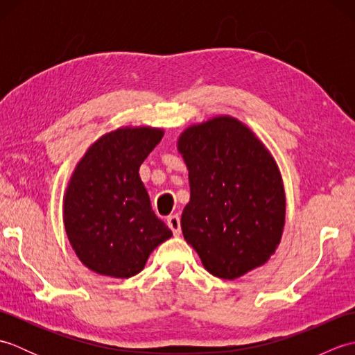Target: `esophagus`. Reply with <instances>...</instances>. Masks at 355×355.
I'll list each match as a JSON object with an SVG mask.
<instances>
[{
	"instance_id": "34e87169",
	"label": "esophagus",
	"mask_w": 355,
	"mask_h": 355,
	"mask_svg": "<svg viewBox=\"0 0 355 355\" xmlns=\"http://www.w3.org/2000/svg\"><path fill=\"white\" fill-rule=\"evenodd\" d=\"M168 225L171 227L173 235H180V232H182V225H180V216L178 215H169L168 216Z\"/></svg>"
}]
</instances>
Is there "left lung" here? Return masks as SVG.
Masks as SVG:
<instances>
[{"instance_id": "obj_1", "label": "left lung", "mask_w": 355, "mask_h": 355, "mask_svg": "<svg viewBox=\"0 0 355 355\" xmlns=\"http://www.w3.org/2000/svg\"><path fill=\"white\" fill-rule=\"evenodd\" d=\"M178 150L191 183L182 230L205 268L236 279L266 263L285 223V193L273 157L229 116L187 128Z\"/></svg>"}]
</instances>
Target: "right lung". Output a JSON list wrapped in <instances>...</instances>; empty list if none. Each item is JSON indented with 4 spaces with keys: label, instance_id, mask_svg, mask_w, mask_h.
Instances as JSON below:
<instances>
[{
    "label": "right lung",
    "instance_id": "1",
    "mask_svg": "<svg viewBox=\"0 0 355 355\" xmlns=\"http://www.w3.org/2000/svg\"><path fill=\"white\" fill-rule=\"evenodd\" d=\"M163 137L157 128H120L87 150L67 187L64 224L80 262L99 275L131 277L172 236L150 207L139 169Z\"/></svg>",
    "mask_w": 355,
    "mask_h": 355
}]
</instances>
